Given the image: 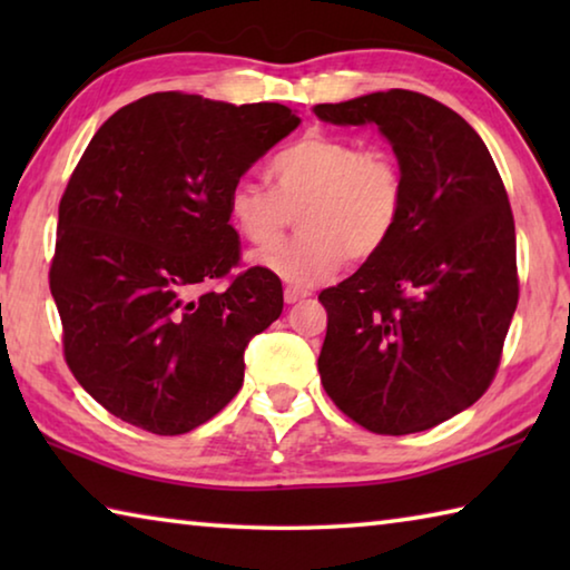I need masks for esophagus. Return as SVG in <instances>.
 Listing matches in <instances>:
<instances>
[{
  "instance_id": "1",
  "label": "esophagus",
  "mask_w": 570,
  "mask_h": 570,
  "mask_svg": "<svg viewBox=\"0 0 570 570\" xmlns=\"http://www.w3.org/2000/svg\"><path fill=\"white\" fill-rule=\"evenodd\" d=\"M306 296H308L306 288H298V286H286V288H284V298H286V304L304 302Z\"/></svg>"
}]
</instances>
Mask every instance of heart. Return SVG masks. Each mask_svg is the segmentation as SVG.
<instances>
[{
  "mask_svg": "<svg viewBox=\"0 0 570 570\" xmlns=\"http://www.w3.org/2000/svg\"><path fill=\"white\" fill-rule=\"evenodd\" d=\"M272 188L240 178L228 190V218L256 248V266L298 286L330 278L350 256L370 262L390 244L404 210V178L392 153L342 135L306 132L268 166ZM299 214L303 234L273 246Z\"/></svg>",
  "mask_w": 570,
  "mask_h": 570,
  "instance_id": "1",
  "label": "heart"
}]
</instances>
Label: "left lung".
Listing matches in <instances>:
<instances>
[{
  "label": "left lung",
  "mask_w": 570,
  "mask_h": 570,
  "mask_svg": "<svg viewBox=\"0 0 570 570\" xmlns=\"http://www.w3.org/2000/svg\"><path fill=\"white\" fill-rule=\"evenodd\" d=\"M332 125H377L404 178L400 226L377 256L324 288L322 384L346 417L410 435L482 397L518 306L515 224L480 135L410 90L316 105Z\"/></svg>",
  "instance_id": "obj_1"
}]
</instances>
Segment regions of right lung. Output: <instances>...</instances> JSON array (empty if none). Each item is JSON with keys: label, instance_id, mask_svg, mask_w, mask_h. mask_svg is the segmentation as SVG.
Here are the masks:
<instances>
[{"label": "right lung", "instance_id": "1", "mask_svg": "<svg viewBox=\"0 0 570 570\" xmlns=\"http://www.w3.org/2000/svg\"><path fill=\"white\" fill-rule=\"evenodd\" d=\"M278 102L156 92L102 122L67 183L50 292L75 380L122 422L183 435L244 384V352L284 292L238 266L228 190L298 128Z\"/></svg>", "mask_w": 570, "mask_h": 570}]
</instances>
